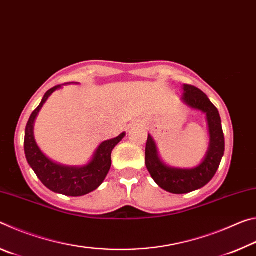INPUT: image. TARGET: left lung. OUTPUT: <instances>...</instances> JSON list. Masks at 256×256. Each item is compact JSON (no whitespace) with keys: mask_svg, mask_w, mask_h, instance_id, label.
I'll list each match as a JSON object with an SVG mask.
<instances>
[{"mask_svg":"<svg viewBox=\"0 0 256 256\" xmlns=\"http://www.w3.org/2000/svg\"><path fill=\"white\" fill-rule=\"evenodd\" d=\"M182 102L206 114L210 144L203 162L194 168H175L159 159L157 146L149 134L146 146V166L151 177L162 190L172 194L193 192L206 185L218 170L224 151V136L219 112L204 92L194 86L184 84Z\"/></svg>","mask_w":256,"mask_h":256,"instance_id":"1","label":"left lung"}]
</instances>
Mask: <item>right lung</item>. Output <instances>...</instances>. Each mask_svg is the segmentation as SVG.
<instances>
[{
  "mask_svg": "<svg viewBox=\"0 0 256 256\" xmlns=\"http://www.w3.org/2000/svg\"><path fill=\"white\" fill-rule=\"evenodd\" d=\"M60 86H56L50 89L42 97L40 106L30 115L24 133V154L34 174L47 188L63 196H82L98 188L106 178L110 170L112 151L125 136V132L120 133L118 138L102 142L92 159L84 166L71 167L52 162L42 152L34 141V123L42 105Z\"/></svg>",
  "mask_w": 256,
  "mask_h": 256,
  "instance_id": "obj_1",
  "label": "right lung"
}]
</instances>
